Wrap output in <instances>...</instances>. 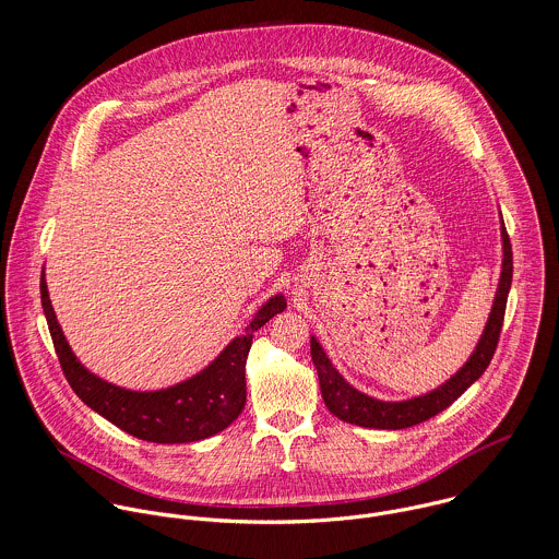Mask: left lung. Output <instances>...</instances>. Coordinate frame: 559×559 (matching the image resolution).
<instances>
[{"mask_svg": "<svg viewBox=\"0 0 559 559\" xmlns=\"http://www.w3.org/2000/svg\"><path fill=\"white\" fill-rule=\"evenodd\" d=\"M501 242H503V260H501V275H499V286L495 293L492 310H490L486 326L479 335L476 350L472 353V357L465 361V366L454 377H450L437 390H432L424 396H417V399L400 400V402L372 399L368 394H361L359 390H355L353 385H348L344 381V377L329 361V357L317 342V337H312L310 350H312V361L319 372L320 394H322L326 408L342 421H348L355 426L400 430V428H408V426H415V424H421V421L435 417L437 413L448 408L459 396H463V392H467V388H472L484 374V370L488 368V364L495 355L497 342H499L501 324H503L506 301H508V293H510V284H512V245L508 239L503 219H501Z\"/></svg>", "mask_w": 559, "mask_h": 559, "instance_id": "obj_1", "label": "left lung"}]
</instances>
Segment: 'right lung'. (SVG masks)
Returning <instances> with one entry per match:
<instances>
[{"instance_id":"add662e5","label":"right lung","mask_w":559,"mask_h":559,"mask_svg":"<svg viewBox=\"0 0 559 559\" xmlns=\"http://www.w3.org/2000/svg\"><path fill=\"white\" fill-rule=\"evenodd\" d=\"M40 301L62 372L73 392L120 430L153 443L202 441L222 432L239 417L247 400L245 361L253 331L286 308L284 295L271 297L255 312L245 333L235 337L219 357L195 377L159 392H131L98 379L81 366L56 319L45 269L40 275Z\"/></svg>"}]
</instances>
